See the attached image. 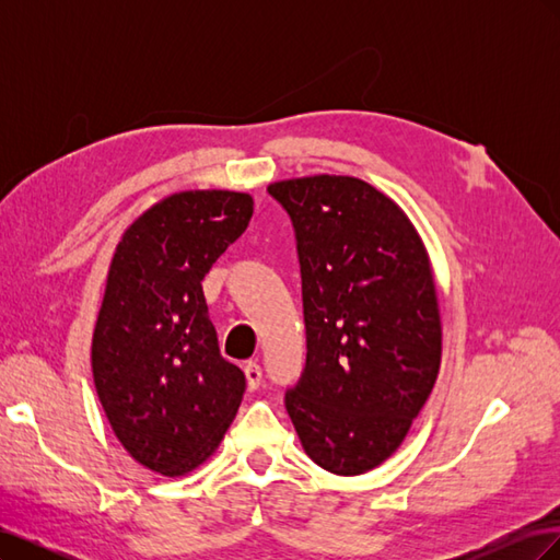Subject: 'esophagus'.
<instances>
[{
    "label": "esophagus",
    "mask_w": 560,
    "mask_h": 560,
    "mask_svg": "<svg viewBox=\"0 0 560 560\" xmlns=\"http://www.w3.org/2000/svg\"><path fill=\"white\" fill-rule=\"evenodd\" d=\"M245 376H247V385L249 389H257L264 383V374H261V366L257 362H247L245 364Z\"/></svg>",
    "instance_id": "obj_1"
}]
</instances>
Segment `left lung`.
I'll return each mask as SVG.
<instances>
[{
    "mask_svg": "<svg viewBox=\"0 0 560 560\" xmlns=\"http://www.w3.org/2000/svg\"><path fill=\"white\" fill-rule=\"evenodd\" d=\"M268 194L294 226L306 322L287 413L322 469L364 474L399 448L442 364L425 245L397 202L362 179H284Z\"/></svg>",
    "mask_w": 560,
    "mask_h": 560,
    "instance_id": "8db88e82",
    "label": "left lung"
}]
</instances>
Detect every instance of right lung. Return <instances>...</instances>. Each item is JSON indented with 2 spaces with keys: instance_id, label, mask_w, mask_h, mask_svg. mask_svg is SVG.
Listing matches in <instances>:
<instances>
[{
  "instance_id": "right-lung-1",
  "label": "right lung",
  "mask_w": 560,
  "mask_h": 560,
  "mask_svg": "<svg viewBox=\"0 0 560 560\" xmlns=\"http://www.w3.org/2000/svg\"><path fill=\"white\" fill-rule=\"evenodd\" d=\"M252 206L247 194L182 191L135 219L114 252L93 381L118 442L163 477L212 455L245 395V374L219 354L200 282Z\"/></svg>"
}]
</instances>
